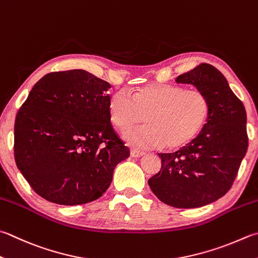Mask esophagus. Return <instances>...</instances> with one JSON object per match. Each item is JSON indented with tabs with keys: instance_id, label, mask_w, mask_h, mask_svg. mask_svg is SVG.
<instances>
[{
	"instance_id": "esophagus-1",
	"label": "esophagus",
	"mask_w": 258,
	"mask_h": 258,
	"mask_svg": "<svg viewBox=\"0 0 258 258\" xmlns=\"http://www.w3.org/2000/svg\"><path fill=\"white\" fill-rule=\"evenodd\" d=\"M145 153L143 152V150H140V149H136V148H131V150H130V155L133 157H140V156H143Z\"/></svg>"
}]
</instances>
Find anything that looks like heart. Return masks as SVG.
<instances>
[{"label": "heart", "mask_w": 258, "mask_h": 258, "mask_svg": "<svg viewBox=\"0 0 258 258\" xmlns=\"http://www.w3.org/2000/svg\"><path fill=\"white\" fill-rule=\"evenodd\" d=\"M209 114L208 96L179 85L152 84L131 95L119 91L109 100L110 120L118 129L128 130L146 119L147 125L124 135L129 143L144 148L184 147L201 133Z\"/></svg>", "instance_id": "heart-1"}]
</instances>
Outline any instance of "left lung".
<instances>
[{
	"label": "left lung",
	"instance_id": "obj_1",
	"mask_svg": "<svg viewBox=\"0 0 258 258\" xmlns=\"http://www.w3.org/2000/svg\"><path fill=\"white\" fill-rule=\"evenodd\" d=\"M193 84L210 102V114L197 138L177 152L158 154L159 172L148 184L160 201L175 208H199L229 191L248 148L246 110L226 77L207 62L176 77Z\"/></svg>",
	"mask_w": 258,
	"mask_h": 258
}]
</instances>
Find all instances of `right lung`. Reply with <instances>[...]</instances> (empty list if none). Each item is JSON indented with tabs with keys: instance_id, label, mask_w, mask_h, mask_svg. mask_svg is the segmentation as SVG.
Listing matches in <instances>:
<instances>
[{
	"instance_id": "1",
	"label": "right lung",
	"mask_w": 258,
	"mask_h": 258,
	"mask_svg": "<svg viewBox=\"0 0 258 258\" xmlns=\"http://www.w3.org/2000/svg\"><path fill=\"white\" fill-rule=\"evenodd\" d=\"M111 85L83 70L39 80L14 122V159L45 200L76 206L99 199L129 157L111 123Z\"/></svg>"
}]
</instances>
